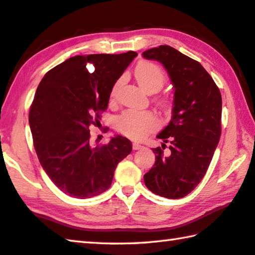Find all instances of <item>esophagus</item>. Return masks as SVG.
I'll return each instance as SVG.
<instances>
[{
	"instance_id": "esophagus-1",
	"label": "esophagus",
	"mask_w": 255,
	"mask_h": 255,
	"mask_svg": "<svg viewBox=\"0 0 255 255\" xmlns=\"http://www.w3.org/2000/svg\"><path fill=\"white\" fill-rule=\"evenodd\" d=\"M142 148H145V147L141 146L140 143H138V142H133L132 143V149L133 150H139V149H142Z\"/></svg>"
}]
</instances>
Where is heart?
<instances>
[{"instance_id": "heart-1", "label": "heart", "mask_w": 255, "mask_h": 255, "mask_svg": "<svg viewBox=\"0 0 255 255\" xmlns=\"http://www.w3.org/2000/svg\"><path fill=\"white\" fill-rule=\"evenodd\" d=\"M136 79L139 86L148 94L160 89L164 85L166 75L158 64L154 62H140L135 69ZM118 81L113 88V96L119 87ZM158 126V119L149 112H133L127 110L116 118L115 127L123 135L132 139H141Z\"/></svg>"}]
</instances>
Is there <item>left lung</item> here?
<instances>
[{"label": "left lung", "mask_w": 255, "mask_h": 255, "mask_svg": "<svg viewBox=\"0 0 255 255\" xmlns=\"http://www.w3.org/2000/svg\"><path fill=\"white\" fill-rule=\"evenodd\" d=\"M142 57L163 64L175 91L172 119L157 135L163 142L152 148L156 161L143 182L156 195L182 198L201 183L220 141L221 92L200 62L169 45L146 50Z\"/></svg>", "instance_id": "obj_1"}]
</instances>
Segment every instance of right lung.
Listing matches in <instances>:
<instances>
[{"instance_id": "right-lung-1", "label": "right lung", "mask_w": 255, "mask_h": 255, "mask_svg": "<svg viewBox=\"0 0 255 255\" xmlns=\"http://www.w3.org/2000/svg\"><path fill=\"white\" fill-rule=\"evenodd\" d=\"M136 57L133 51L76 55L51 69L38 86L29 114L34 148L49 178L69 196L85 200L107 191L118 163L131 152L130 140L120 135L91 145L89 127Z\"/></svg>"}]
</instances>
